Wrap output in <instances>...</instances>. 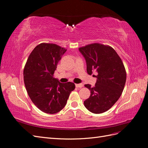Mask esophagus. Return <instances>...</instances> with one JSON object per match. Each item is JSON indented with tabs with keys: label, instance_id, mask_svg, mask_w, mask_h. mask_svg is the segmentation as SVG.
Masks as SVG:
<instances>
[{
	"label": "esophagus",
	"instance_id": "1",
	"mask_svg": "<svg viewBox=\"0 0 148 148\" xmlns=\"http://www.w3.org/2000/svg\"><path fill=\"white\" fill-rule=\"evenodd\" d=\"M75 86L77 88H81L83 86V84L82 83H79V84H76Z\"/></svg>",
	"mask_w": 148,
	"mask_h": 148
}]
</instances>
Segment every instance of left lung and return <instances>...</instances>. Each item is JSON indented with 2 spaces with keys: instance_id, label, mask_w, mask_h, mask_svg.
<instances>
[{
  "instance_id": "8db88e82",
  "label": "left lung",
  "mask_w": 148,
  "mask_h": 148,
  "mask_svg": "<svg viewBox=\"0 0 148 148\" xmlns=\"http://www.w3.org/2000/svg\"><path fill=\"white\" fill-rule=\"evenodd\" d=\"M86 62L89 75L95 71V86L85 84L91 95L84 101L85 107L94 114L108 110L118 101L123 92L127 74L120 57L114 49L108 46L94 43L79 48Z\"/></svg>"
}]
</instances>
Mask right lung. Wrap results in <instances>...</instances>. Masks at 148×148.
I'll return each instance as SVG.
<instances>
[{
  "instance_id": "obj_1",
  "label": "right lung",
  "mask_w": 148,
  "mask_h": 148,
  "mask_svg": "<svg viewBox=\"0 0 148 148\" xmlns=\"http://www.w3.org/2000/svg\"><path fill=\"white\" fill-rule=\"evenodd\" d=\"M66 49L54 44L41 43L31 53L23 71L26 91L38 108L53 114L64 109L73 83H62L53 77L57 65Z\"/></svg>"
}]
</instances>
